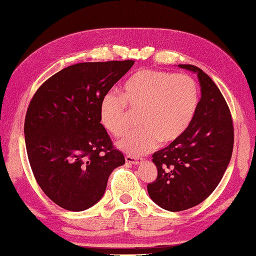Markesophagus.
<instances>
[{"label": "esophagus", "mask_w": 256, "mask_h": 256, "mask_svg": "<svg viewBox=\"0 0 256 256\" xmlns=\"http://www.w3.org/2000/svg\"><path fill=\"white\" fill-rule=\"evenodd\" d=\"M124 160H126V162L130 163V164H140V163H142V161H143V158H135L132 156H126Z\"/></svg>", "instance_id": "34e87169"}]
</instances>
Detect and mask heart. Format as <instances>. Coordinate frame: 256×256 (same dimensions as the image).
I'll return each instance as SVG.
<instances>
[{
  "label": "heart",
  "instance_id": "1",
  "mask_svg": "<svg viewBox=\"0 0 256 256\" xmlns=\"http://www.w3.org/2000/svg\"><path fill=\"white\" fill-rule=\"evenodd\" d=\"M121 98L106 94L100 102V120L116 137L127 132L132 113L143 127L129 132L119 148L132 156H143L158 144L179 140L190 128L200 104L196 82L185 74L142 69L124 82Z\"/></svg>",
  "mask_w": 256,
  "mask_h": 256
}]
</instances>
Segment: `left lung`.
<instances>
[{"label":"left lung","instance_id":"8db88e82","mask_svg":"<svg viewBox=\"0 0 256 256\" xmlns=\"http://www.w3.org/2000/svg\"><path fill=\"white\" fill-rule=\"evenodd\" d=\"M198 74L200 100L187 132L153 154L156 182L148 185L150 198L166 211H184L202 203L219 185L234 148L229 108L214 82L198 66L178 64Z\"/></svg>","mask_w":256,"mask_h":256}]
</instances>
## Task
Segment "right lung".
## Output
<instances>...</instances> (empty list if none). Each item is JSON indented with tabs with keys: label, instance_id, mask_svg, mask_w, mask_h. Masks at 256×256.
Returning a JSON list of instances; mask_svg holds the SVG:
<instances>
[{
	"label": "right lung",
	"instance_id": "right-lung-1",
	"mask_svg": "<svg viewBox=\"0 0 256 256\" xmlns=\"http://www.w3.org/2000/svg\"><path fill=\"white\" fill-rule=\"evenodd\" d=\"M132 60L82 62L58 71L29 103L24 142L34 177L46 196L69 211L93 206L108 179L124 164L100 120V102Z\"/></svg>",
	"mask_w": 256,
	"mask_h": 256
}]
</instances>
